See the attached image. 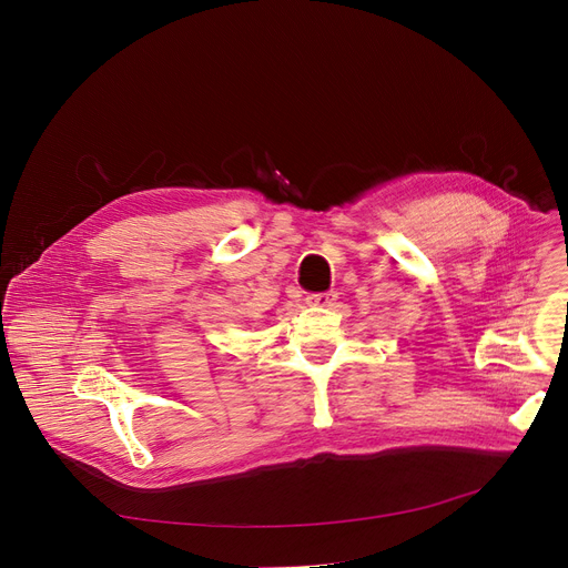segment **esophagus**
Instances as JSON below:
<instances>
[{
    "label": "esophagus",
    "instance_id": "1",
    "mask_svg": "<svg viewBox=\"0 0 568 568\" xmlns=\"http://www.w3.org/2000/svg\"><path fill=\"white\" fill-rule=\"evenodd\" d=\"M336 302V292H317V294H308L306 304L308 306H317V308H329Z\"/></svg>",
    "mask_w": 568,
    "mask_h": 568
}]
</instances>
